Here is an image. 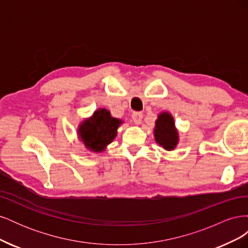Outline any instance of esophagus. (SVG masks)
<instances>
[{"label":"esophagus","instance_id":"obj_1","mask_svg":"<svg viewBox=\"0 0 248 248\" xmlns=\"http://www.w3.org/2000/svg\"><path fill=\"white\" fill-rule=\"evenodd\" d=\"M141 119H142V112L140 111H134L132 114V120L133 122L136 124H139L141 122Z\"/></svg>","mask_w":248,"mask_h":248}]
</instances>
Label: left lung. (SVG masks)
<instances>
[{"mask_svg": "<svg viewBox=\"0 0 248 248\" xmlns=\"http://www.w3.org/2000/svg\"><path fill=\"white\" fill-rule=\"evenodd\" d=\"M155 140L166 150H172L178 142V134L175 129L172 117L168 112H162L155 124Z\"/></svg>", "mask_w": 248, "mask_h": 248, "instance_id": "8db88e82", "label": "left lung"}]
</instances>
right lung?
<instances>
[{
	"label": "right lung",
	"mask_w": 248,
	"mask_h": 248,
	"mask_svg": "<svg viewBox=\"0 0 248 248\" xmlns=\"http://www.w3.org/2000/svg\"><path fill=\"white\" fill-rule=\"evenodd\" d=\"M120 123L121 121L110 117L107 109H98L91 119L80 125V138L91 151L100 152L116 138Z\"/></svg>",
	"instance_id": "add662e5"
}]
</instances>
